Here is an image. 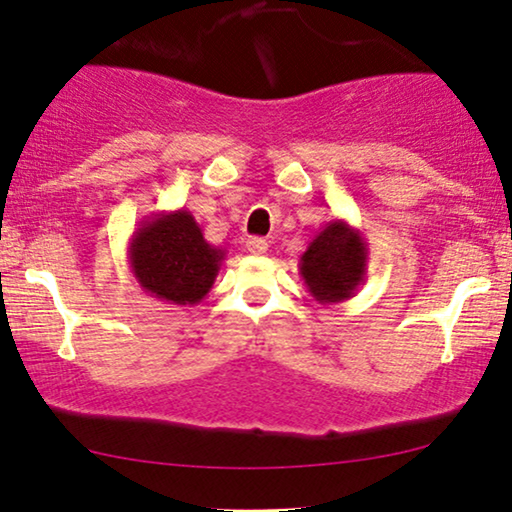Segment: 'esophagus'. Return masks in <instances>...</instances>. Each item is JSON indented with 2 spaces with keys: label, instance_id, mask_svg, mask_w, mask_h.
Segmentation results:
<instances>
[{
  "label": "esophagus",
  "instance_id": "34e87169",
  "mask_svg": "<svg viewBox=\"0 0 512 512\" xmlns=\"http://www.w3.org/2000/svg\"><path fill=\"white\" fill-rule=\"evenodd\" d=\"M246 250L250 255H264L266 250H269V243H266V239H262V236H250L246 241Z\"/></svg>",
  "mask_w": 512,
  "mask_h": 512
}]
</instances>
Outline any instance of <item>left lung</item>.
<instances>
[{
	"label": "left lung",
	"instance_id": "8db88e82",
	"mask_svg": "<svg viewBox=\"0 0 512 512\" xmlns=\"http://www.w3.org/2000/svg\"><path fill=\"white\" fill-rule=\"evenodd\" d=\"M366 259L369 248L362 232L348 225V220L334 218L299 257V276L318 304H338L355 297L357 287L364 285Z\"/></svg>",
	"mask_w": 512,
	"mask_h": 512
}]
</instances>
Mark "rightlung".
Masks as SVG:
<instances>
[{
  "mask_svg": "<svg viewBox=\"0 0 512 512\" xmlns=\"http://www.w3.org/2000/svg\"><path fill=\"white\" fill-rule=\"evenodd\" d=\"M127 259L141 290L176 306H194L211 292L227 253L204 239L185 208L141 220L129 239Z\"/></svg>",
  "mask_w": 512,
  "mask_h": 512,
  "instance_id": "obj_1",
  "label": "right lung"
}]
</instances>
